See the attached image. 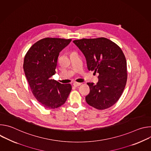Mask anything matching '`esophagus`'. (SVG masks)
<instances>
[{"label":"esophagus","mask_w":151,"mask_h":151,"mask_svg":"<svg viewBox=\"0 0 151 151\" xmlns=\"http://www.w3.org/2000/svg\"><path fill=\"white\" fill-rule=\"evenodd\" d=\"M73 85H74V87H78V86L81 85V83H78V82H74Z\"/></svg>","instance_id":"esophagus-1"}]
</instances>
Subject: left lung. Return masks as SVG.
<instances>
[{"label": "left lung", "instance_id": "1", "mask_svg": "<svg viewBox=\"0 0 151 151\" xmlns=\"http://www.w3.org/2000/svg\"><path fill=\"white\" fill-rule=\"evenodd\" d=\"M73 42L85 55L88 69L99 73L96 84L87 83L90 91L86 101L99 110L109 108L119 99L127 82V61L122 50L105 37Z\"/></svg>", "mask_w": 151, "mask_h": 151}]
</instances>
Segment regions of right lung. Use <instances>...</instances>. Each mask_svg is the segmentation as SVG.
I'll return each instance as SVG.
<instances>
[{"label": "right lung", "mask_w": 151, "mask_h": 151, "mask_svg": "<svg viewBox=\"0 0 151 151\" xmlns=\"http://www.w3.org/2000/svg\"><path fill=\"white\" fill-rule=\"evenodd\" d=\"M72 39L46 37L34 44L26 53L23 69L35 98L46 109H55L66 102L71 90L70 83L51 79L55 73L60 52Z\"/></svg>", "instance_id": "obj_1"}]
</instances>
